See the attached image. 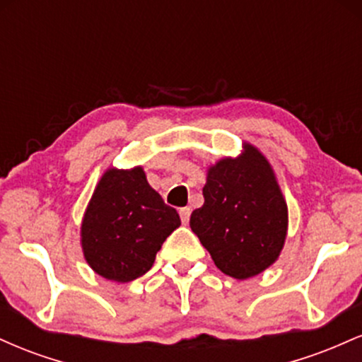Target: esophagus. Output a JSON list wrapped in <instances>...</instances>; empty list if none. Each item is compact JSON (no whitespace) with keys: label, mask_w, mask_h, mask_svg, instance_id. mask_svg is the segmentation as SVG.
I'll list each match as a JSON object with an SVG mask.
<instances>
[{"label":"esophagus","mask_w":362,"mask_h":362,"mask_svg":"<svg viewBox=\"0 0 362 362\" xmlns=\"http://www.w3.org/2000/svg\"><path fill=\"white\" fill-rule=\"evenodd\" d=\"M190 213H192V209H190V207H182V209H180V219H182V223H184V224L189 223Z\"/></svg>","instance_id":"esophagus-1"}]
</instances>
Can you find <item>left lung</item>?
<instances>
[{
    "mask_svg": "<svg viewBox=\"0 0 362 362\" xmlns=\"http://www.w3.org/2000/svg\"><path fill=\"white\" fill-rule=\"evenodd\" d=\"M202 194L204 206L190 214V228L219 271L247 279L276 262L286 240L288 206L262 153L247 144L245 155L218 161Z\"/></svg>",
    "mask_w": 362,
    "mask_h": 362,
    "instance_id": "left-lung-1",
    "label": "left lung"
}]
</instances>
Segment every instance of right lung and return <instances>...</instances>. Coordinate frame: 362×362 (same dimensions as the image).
<instances>
[{
  "label": "right lung",
  "instance_id": "add662e5",
  "mask_svg": "<svg viewBox=\"0 0 362 362\" xmlns=\"http://www.w3.org/2000/svg\"><path fill=\"white\" fill-rule=\"evenodd\" d=\"M180 216L149 187L143 168L105 172L81 224L85 259L95 272L129 282L151 269Z\"/></svg>",
  "mask_w": 362,
  "mask_h": 362
}]
</instances>
